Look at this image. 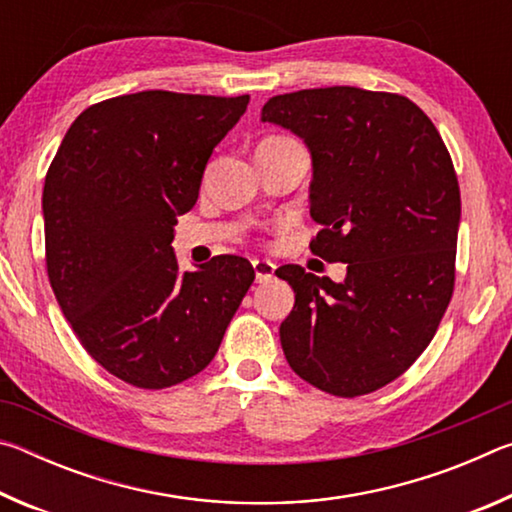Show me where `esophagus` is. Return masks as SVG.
I'll use <instances>...</instances> for the list:
<instances>
[{"mask_svg": "<svg viewBox=\"0 0 512 512\" xmlns=\"http://www.w3.org/2000/svg\"><path fill=\"white\" fill-rule=\"evenodd\" d=\"M253 268H255V280L262 282H271L275 277V264L268 262V259H253Z\"/></svg>", "mask_w": 512, "mask_h": 512, "instance_id": "34e87169", "label": "esophagus"}]
</instances>
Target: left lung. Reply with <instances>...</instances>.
I'll return each instance as SVG.
<instances>
[{
    "label": "left lung",
    "instance_id": "8db88e82",
    "mask_svg": "<svg viewBox=\"0 0 512 512\" xmlns=\"http://www.w3.org/2000/svg\"><path fill=\"white\" fill-rule=\"evenodd\" d=\"M262 121L311 155V253L343 282L280 266L296 293L284 357L320 391L357 397L400 377L436 334L454 291L461 192L431 119L400 94L350 85L277 94Z\"/></svg>",
    "mask_w": 512,
    "mask_h": 512
}]
</instances>
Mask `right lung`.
Segmentation results:
<instances>
[{"instance_id": "right-lung-1", "label": "right lung", "mask_w": 512, "mask_h": 512, "mask_svg": "<svg viewBox=\"0 0 512 512\" xmlns=\"http://www.w3.org/2000/svg\"><path fill=\"white\" fill-rule=\"evenodd\" d=\"M250 97L144 90L83 110L45 178L47 273L90 357L137 388H167L214 359L255 280L248 259L180 271L173 225Z\"/></svg>"}]
</instances>
